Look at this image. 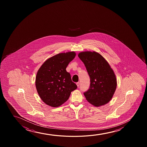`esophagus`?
Listing matches in <instances>:
<instances>
[{"label": "esophagus", "mask_w": 147, "mask_h": 147, "mask_svg": "<svg viewBox=\"0 0 147 147\" xmlns=\"http://www.w3.org/2000/svg\"><path fill=\"white\" fill-rule=\"evenodd\" d=\"M76 85H77V86H78V87H79V85H80V83L77 82Z\"/></svg>", "instance_id": "1"}]
</instances>
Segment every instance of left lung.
<instances>
[{
	"label": "left lung",
	"instance_id": "left-lung-1",
	"mask_svg": "<svg viewBox=\"0 0 147 147\" xmlns=\"http://www.w3.org/2000/svg\"><path fill=\"white\" fill-rule=\"evenodd\" d=\"M78 57L84 64L90 79L88 90L84 92L87 100L95 107L109 102L117 88L115 73L100 54L95 52H83Z\"/></svg>",
	"mask_w": 147,
	"mask_h": 147
}]
</instances>
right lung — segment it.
Segmentation results:
<instances>
[{"mask_svg":"<svg viewBox=\"0 0 147 147\" xmlns=\"http://www.w3.org/2000/svg\"><path fill=\"white\" fill-rule=\"evenodd\" d=\"M75 56L74 52L58 54L46 61L38 71L36 90L41 99L49 106H60L77 88L66 70Z\"/></svg>","mask_w":147,"mask_h":147,"instance_id":"right-lung-1","label":"right lung"}]
</instances>
